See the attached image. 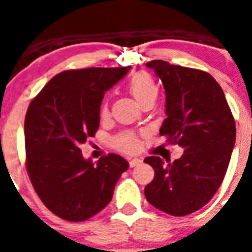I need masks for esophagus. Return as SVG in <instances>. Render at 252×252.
<instances>
[{
    "label": "esophagus",
    "instance_id": "esophagus-1",
    "mask_svg": "<svg viewBox=\"0 0 252 252\" xmlns=\"http://www.w3.org/2000/svg\"><path fill=\"white\" fill-rule=\"evenodd\" d=\"M141 162H142V160L139 159V158H132V159H128V164H130L131 168L139 165V164H141Z\"/></svg>",
    "mask_w": 252,
    "mask_h": 252
}]
</instances>
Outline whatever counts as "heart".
Instances as JSON below:
<instances>
[{"label": "heart", "mask_w": 252, "mask_h": 252, "mask_svg": "<svg viewBox=\"0 0 252 252\" xmlns=\"http://www.w3.org/2000/svg\"><path fill=\"white\" fill-rule=\"evenodd\" d=\"M128 91H130L133 99L140 106H142L144 103H148V102H154L158 97L157 84L153 81V78L149 74H145V73L135 75L131 79L130 84H128ZM106 112L107 108L106 106H103L102 115H104ZM113 145L122 151L132 153V151H135L139 148V139L133 133L124 132L116 137L115 141H113Z\"/></svg>", "instance_id": "1"}]
</instances>
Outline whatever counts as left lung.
<instances>
[{"mask_svg":"<svg viewBox=\"0 0 252 252\" xmlns=\"http://www.w3.org/2000/svg\"><path fill=\"white\" fill-rule=\"evenodd\" d=\"M146 65L165 90L166 119L160 135L184 150L174 161L158 155L144 160L155 170L144 190L146 201L168 215H190L221 186L235 148V120L223 91L207 72L164 60Z\"/></svg>","mask_w":252,"mask_h":252,"instance_id":"1","label":"left lung"}]
</instances>
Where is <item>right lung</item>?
Wrapping results in <instances>:
<instances>
[{
    "instance_id": "right-lung-1",
    "label": "right lung",
    "mask_w": 252,
    "mask_h": 252,
    "mask_svg": "<svg viewBox=\"0 0 252 252\" xmlns=\"http://www.w3.org/2000/svg\"><path fill=\"white\" fill-rule=\"evenodd\" d=\"M131 66L65 70L32 99L25 117L26 169L43 203L66 221H86L112 199L128 162L108 154L97 164L79 146L99 127L103 95Z\"/></svg>"
}]
</instances>
